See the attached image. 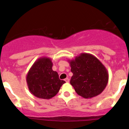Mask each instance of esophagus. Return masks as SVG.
<instances>
[{"label":"esophagus","instance_id":"1","mask_svg":"<svg viewBox=\"0 0 129 129\" xmlns=\"http://www.w3.org/2000/svg\"><path fill=\"white\" fill-rule=\"evenodd\" d=\"M64 81L66 82H69V78H66V79H64Z\"/></svg>","mask_w":129,"mask_h":129}]
</instances>
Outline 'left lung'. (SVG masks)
Masks as SVG:
<instances>
[{"label":"left lung","instance_id":"obj_1","mask_svg":"<svg viewBox=\"0 0 129 129\" xmlns=\"http://www.w3.org/2000/svg\"><path fill=\"white\" fill-rule=\"evenodd\" d=\"M69 62L73 73L70 83L78 95L90 98L104 91L108 83V73L97 58L82 53Z\"/></svg>","mask_w":129,"mask_h":129}]
</instances>
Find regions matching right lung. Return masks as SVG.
Listing matches in <instances>:
<instances>
[{
  "instance_id": "1",
  "label": "right lung",
  "mask_w": 129,
  "mask_h": 129,
  "mask_svg": "<svg viewBox=\"0 0 129 129\" xmlns=\"http://www.w3.org/2000/svg\"><path fill=\"white\" fill-rule=\"evenodd\" d=\"M50 58H40L34 63L26 76V82L30 92L36 97L50 99L59 91L65 81L58 78L57 72L52 69Z\"/></svg>"
}]
</instances>
